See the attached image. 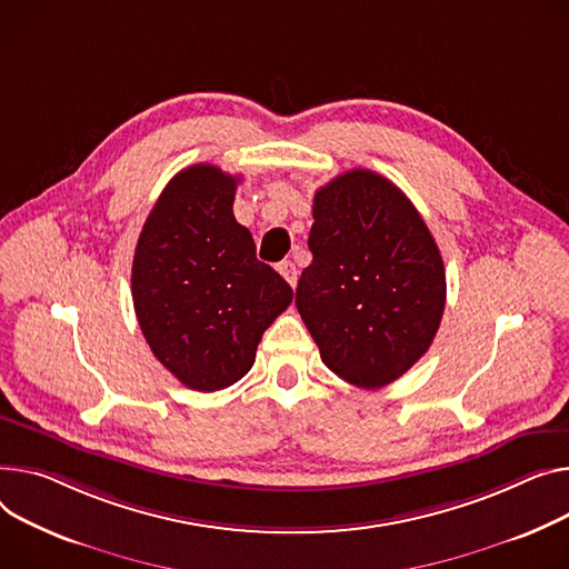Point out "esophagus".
I'll use <instances>...</instances> for the list:
<instances>
[{
    "label": "esophagus",
    "instance_id": "esophagus-1",
    "mask_svg": "<svg viewBox=\"0 0 569 569\" xmlns=\"http://www.w3.org/2000/svg\"><path fill=\"white\" fill-rule=\"evenodd\" d=\"M279 272H281V277L295 288L297 286V264L292 262V260H281L279 262Z\"/></svg>",
    "mask_w": 569,
    "mask_h": 569
}]
</instances>
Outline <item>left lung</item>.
Wrapping results in <instances>:
<instances>
[{
    "instance_id": "1",
    "label": "left lung",
    "mask_w": 569,
    "mask_h": 569,
    "mask_svg": "<svg viewBox=\"0 0 569 569\" xmlns=\"http://www.w3.org/2000/svg\"><path fill=\"white\" fill-rule=\"evenodd\" d=\"M309 249L295 305L325 366L361 389L396 382L432 346L446 307L423 217L389 178L352 169L316 192Z\"/></svg>"
}]
</instances>
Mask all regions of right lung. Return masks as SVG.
I'll return each mask as SVG.
<instances>
[{
    "label": "right lung",
    "mask_w": 569,
    "mask_h": 569,
    "mask_svg": "<svg viewBox=\"0 0 569 569\" xmlns=\"http://www.w3.org/2000/svg\"><path fill=\"white\" fill-rule=\"evenodd\" d=\"M236 176L212 164L176 173L150 210L132 260V301L158 361L194 391L251 370L256 348L292 288L256 258L236 221Z\"/></svg>",
    "instance_id": "add662e5"
}]
</instances>
